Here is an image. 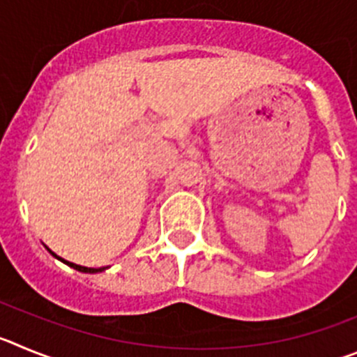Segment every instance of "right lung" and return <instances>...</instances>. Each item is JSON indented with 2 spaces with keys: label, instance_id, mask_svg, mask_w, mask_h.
Masks as SVG:
<instances>
[{
  "label": "right lung",
  "instance_id": "add662e5",
  "mask_svg": "<svg viewBox=\"0 0 357 357\" xmlns=\"http://www.w3.org/2000/svg\"><path fill=\"white\" fill-rule=\"evenodd\" d=\"M50 252H51V250H50ZM51 255L56 256V255H54V252H51ZM56 258H59V256H56ZM60 259H62V258H60ZM62 261L67 263V265H69V266H73V268H76V271H79V272H89V274H94V272L102 271V268H89V266H79V265H76V263L66 261V259H62Z\"/></svg>",
  "mask_w": 357,
  "mask_h": 357
}]
</instances>
